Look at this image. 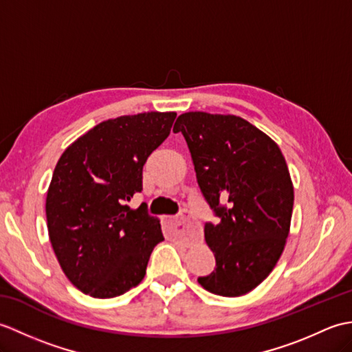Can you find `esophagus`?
Returning a JSON list of instances; mask_svg holds the SVG:
<instances>
[{
	"label": "esophagus",
	"mask_w": 352,
	"mask_h": 352,
	"mask_svg": "<svg viewBox=\"0 0 352 352\" xmlns=\"http://www.w3.org/2000/svg\"><path fill=\"white\" fill-rule=\"evenodd\" d=\"M164 222H166V228L169 231V234L175 237H183L188 242L197 239L199 234L198 228L189 221L188 216H180V218H166Z\"/></svg>",
	"instance_id": "1"
}]
</instances>
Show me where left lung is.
I'll return each instance as SVG.
<instances>
[{
  "label": "left lung",
  "instance_id": "8db88e82",
  "mask_svg": "<svg viewBox=\"0 0 352 352\" xmlns=\"http://www.w3.org/2000/svg\"><path fill=\"white\" fill-rule=\"evenodd\" d=\"M174 133L184 136L201 193L219 218L204 227L216 267L198 283L242 296L272 272L286 245L294 210L286 160L271 138L234 115L189 111Z\"/></svg>",
  "mask_w": 352,
  "mask_h": 352
}]
</instances>
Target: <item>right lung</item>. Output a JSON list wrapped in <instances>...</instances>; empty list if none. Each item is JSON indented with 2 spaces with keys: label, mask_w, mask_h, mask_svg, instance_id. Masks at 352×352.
Returning <instances> with one entry per match:
<instances>
[{
  "label": "right lung",
  "mask_w": 352,
  "mask_h": 352,
  "mask_svg": "<svg viewBox=\"0 0 352 352\" xmlns=\"http://www.w3.org/2000/svg\"><path fill=\"white\" fill-rule=\"evenodd\" d=\"M175 111L109 119L65 149L47 193L50 241L65 275L94 298H115L144 280L149 256L163 241L160 221L142 192V169L169 136Z\"/></svg>",
  "instance_id": "obj_1"
}]
</instances>
